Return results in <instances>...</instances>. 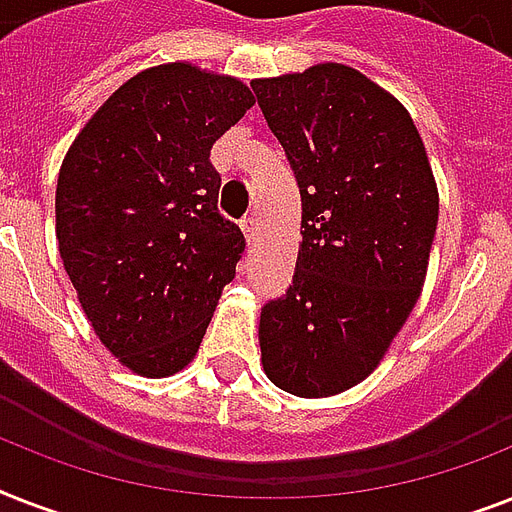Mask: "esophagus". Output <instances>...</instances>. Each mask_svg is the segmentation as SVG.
<instances>
[{
  "instance_id": "1",
  "label": "esophagus",
  "mask_w": 512,
  "mask_h": 512,
  "mask_svg": "<svg viewBox=\"0 0 512 512\" xmlns=\"http://www.w3.org/2000/svg\"><path fill=\"white\" fill-rule=\"evenodd\" d=\"M241 231L247 236V244H255L257 241V217H247L244 223H241Z\"/></svg>"
}]
</instances>
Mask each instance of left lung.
Here are the masks:
<instances>
[{"label":"left lung","mask_w":512,"mask_h":512,"mask_svg":"<svg viewBox=\"0 0 512 512\" xmlns=\"http://www.w3.org/2000/svg\"><path fill=\"white\" fill-rule=\"evenodd\" d=\"M252 90L303 199L292 284L260 313V361L292 396H337L377 369L420 300L436 177L409 111L356 68L316 63Z\"/></svg>","instance_id":"1"}]
</instances>
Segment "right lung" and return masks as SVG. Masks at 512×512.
I'll use <instances>...</instances> for the list:
<instances>
[{
    "label": "right lung",
    "instance_id": "add662e5",
    "mask_svg": "<svg viewBox=\"0 0 512 512\" xmlns=\"http://www.w3.org/2000/svg\"><path fill=\"white\" fill-rule=\"evenodd\" d=\"M252 92L188 60L140 71L90 116L60 164L55 236L87 321L119 364H191L244 252L217 212L209 151Z\"/></svg>",
    "mask_w": 512,
    "mask_h": 512
}]
</instances>
